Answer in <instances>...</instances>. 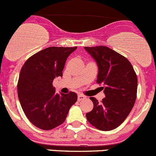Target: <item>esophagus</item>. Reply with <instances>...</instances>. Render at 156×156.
<instances>
[{
  "label": "esophagus",
  "instance_id": "1",
  "mask_svg": "<svg viewBox=\"0 0 156 156\" xmlns=\"http://www.w3.org/2000/svg\"><path fill=\"white\" fill-rule=\"evenodd\" d=\"M78 101H82V100L85 99L86 98V96H84V95H78Z\"/></svg>",
  "mask_w": 156,
  "mask_h": 156
}]
</instances>
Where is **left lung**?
I'll return each instance as SVG.
<instances>
[{
  "instance_id": "obj_1",
  "label": "left lung",
  "mask_w": 156,
  "mask_h": 156,
  "mask_svg": "<svg viewBox=\"0 0 156 156\" xmlns=\"http://www.w3.org/2000/svg\"><path fill=\"white\" fill-rule=\"evenodd\" d=\"M98 64L97 83L102 84L105 98L101 102L94 97L93 109L86 113L95 128L108 131L119 127L130 113L136 98L137 76L125 57L106 46L84 47Z\"/></svg>"
}]
</instances>
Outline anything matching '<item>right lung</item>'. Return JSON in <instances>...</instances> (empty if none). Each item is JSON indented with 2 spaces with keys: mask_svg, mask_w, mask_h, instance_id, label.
<instances>
[{
  "mask_svg": "<svg viewBox=\"0 0 156 156\" xmlns=\"http://www.w3.org/2000/svg\"><path fill=\"white\" fill-rule=\"evenodd\" d=\"M76 48H47L31 56L22 67L18 98L26 118L38 128L49 130L62 124L77 101L76 93L58 94L52 84L55 77L63 76L66 61Z\"/></svg>",
  "mask_w": 156,
  "mask_h": 156,
  "instance_id": "right-lung-1",
  "label": "right lung"
}]
</instances>
